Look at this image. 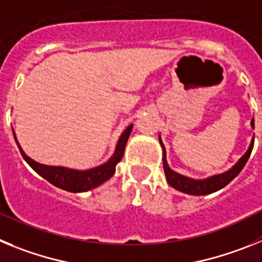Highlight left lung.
<instances>
[{"mask_svg": "<svg viewBox=\"0 0 262 262\" xmlns=\"http://www.w3.org/2000/svg\"><path fill=\"white\" fill-rule=\"evenodd\" d=\"M251 126L254 128V119H252ZM160 140V144L163 147V161H164V172L166 176V181L172 187H174L176 190L182 191V193L190 194V195H206V194H211L214 191L221 190L222 187H224L226 185L230 184L236 176L242 172V169L244 168V165L248 161L249 156H251V152L253 149V143L254 138L252 139V143L249 145L248 151L245 152L244 156L227 172L221 173V174L211 176L209 178H205V180H193V178L185 177L182 174H178L174 170L169 168L168 163H166V152L165 147H164L161 139Z\"/></svg>", "mask_w": 262, "mask_h": 262, "instance_id": "1", "label": "left lung"}]
</instances>
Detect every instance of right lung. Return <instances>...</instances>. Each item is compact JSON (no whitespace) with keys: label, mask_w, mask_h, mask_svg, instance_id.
<instances>
[{"label":"right lung","mask_w":262,"mask_h":262,"mask_svg":"<svg viewBox=\"0 0 262 262\" xmlns=\"http://www.w3.org/2000/svg\"><path fill=\"white\" fill-rule=\"evenodd\" d=\"M131 131H133V124H129V126L124 129V133L120 135L119 140H118L117 148H115L114 155H113V157L108 160L107 163L97 166V168L88 169V170H75V169H68L64 168V166H50L36 163V161L30 159V157L22 151L20 145L18 144L14 131L13 134L22 157L26 160V163L29 164L39 176L46 178V180H47L50 184H52L53 186L60 187L62 190L71 191V193H82V191L92 190L94 187L99 186V185L107 181L108 178L114 174L115 166H117V164L119 163L120 160H122V157H123L124 147H126V143L127 140H128V136L129 134H131Z\"/></svg>","instance_id":"1"}]
</instances>
